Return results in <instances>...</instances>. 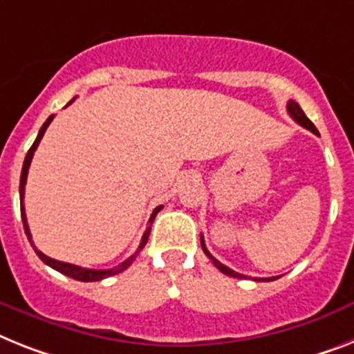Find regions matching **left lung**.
<instances>
[{
  "label": "left lung",
  "mask_w": 354,
  "mask_h": 354,
  "mask_svg": "<svg viewBox=\"0 0 354 354\" xmlns=\"http://www.w3.org/2000/svg\"><path fill=\"white\" fill-rule=\"evenodd\" d=\"M288 113H289V115H291V118L295 119V121L299 122L300 127H304V128H306V130H309V131H313L315 136H320L317 128H315L313 122H311L308 118H306V113L302 112V108L299 106V103H295V101H289V103H288ZM201 246H203V251H204V253H206V257H208L209 261L213 262V266H215L217 270L223 271L224 275L233 277V279H246V277L241 275V273H236V271L230 270V268H227V266H224L223 262H218L217 259H215V257H213L212 253H209L208 248H206V244H204L203 235H201ZM277 279H279V277H270V279H253V280H264V282H266V280H268V282H271V280H277Z\"/></svg>",
  "instance_id": "1"
}]
</instances>
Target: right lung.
<instances>
[{"label": "right lung", "mask_w": 354, "mask_h": 354, "mask_svg": "<svg viewBox=\"0 0 354 354\" xmlns=\"http://www.w3.org/2000/svg\"><path fill=\"white\" fill-rule=\"evenodd\" d=\"M72 103V101H70ZM68 103V104H70ZM52 119H54V115H50V118L46 119L45 124L41 127L39 133H37L36 141H34V145L30 146V150H28V153H26L25 157V162H23V170H21V180H19V201H21V218H23V227H25V233L26 236H28V241L32 242V235H30V230H28V224H26V215H25V206H23V197H25V184H26V175H28V168H30V162H32V157H34V151H36V148L39 146V141L43 139V136H45L46 128H48V124L52 122ZM160 208L162 206H157L156 209H153V213H151L150 221H148V227H146L145 235H142L141 239V244H139V248H137V251L133 253L131 257H128L127 261L121 262L119 266H115V268H112V270H88V268H81V266H75V264H68V262H61V261H54V259H50V257H46L45 253H41L39 250H37L36 246H34V242H32V248L36 250L37 257H39L41 261L45 262L46 266H50V268H54L55 271H59V273H63V275L70 277V279L74 280H81V282H95V280H103L106 279V277H112V275H118V273H121V271H124L128 268V266L131 264V262L136 261L137 255L141 253L142 248L146 246V242H148V236H150V230H151V223H153V218H156L157 213L160 212Z\"/></svg>", "instance_id": "1"}]
</instances>
